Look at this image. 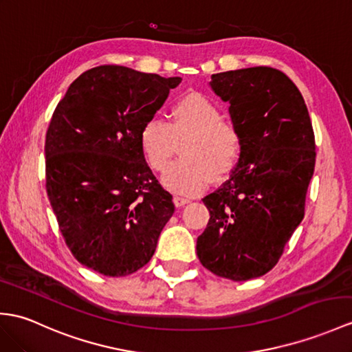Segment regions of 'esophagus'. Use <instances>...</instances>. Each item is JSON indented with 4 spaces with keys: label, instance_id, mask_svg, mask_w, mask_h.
Here are the masks:
<instances>
[{
    "label": "esophagus",
    "instance_id": "34e87169",
    "mask_svg": "<svg viewBox=\"0 0 352 352\" xmlns=\"http://www.w3.org/2000/svg\"><path fill=\"white\" fill-rule=\"evenodd\" d=\"M174 202H175L177 207H182V206H186V204H189V202H190V198H189V196H184V195L177 193V195L174 196Z\"/></svg>",
    "mask_w": 352,
    "mask_h": 352
}]
</instances>
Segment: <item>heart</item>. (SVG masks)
I'll use <instances>...</instances> for the list:
<instances>
[{
  "instance_id": "b5f03b06",
  "label": "heart",
  "mask_w": 352,
  "mask_h": 352,
  "mask_svg": "<svg viewBox=\"0 0 352 352\" xmlns=\"http://www.w3.org/2000/svg\"><path fill=\"white\" fill-rule=\"evenodd\" d=\"M182 157L162 177V183L177 193H193L206 186L211 174H230L239 163L244 138L240 126L223 117V111L201 93L179 97L170 109L169 122L153 117L139 132V145L148 166L162 173L173 160L178 144Z\"/></svg>"
}]
</instances>
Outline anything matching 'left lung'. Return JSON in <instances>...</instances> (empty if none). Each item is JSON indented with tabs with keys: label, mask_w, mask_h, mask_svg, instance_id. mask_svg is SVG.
<instances>
[{
	"label": "left lung",
	"mask_w": 352,
	"mask_h": 352,
	"mask_svg": "<svg viewBox=\"0 0 352 352\" xmlns=\"http://www.w3.org/2000/svg\"><path fill=\"white\" fill-rule=\"evenodd\" d=\"M230 102L244 146L230 178L202 198L208 225L196 241L211 273L243 282L268 273L305 217L315 135L303 96L283 72L249 67L211 75Z\"/></svg>",
	"instance_id": "left-lung-1"
}]
</instances>
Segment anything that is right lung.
<instances>
[{
  "instance_id": "right-lung-1",
  "label": "right lung",
  "mask_w": 352,
  "mask_h": 352,
  "mask_svg": "<svg viewBox=\"0 0 352 352\" xmlns=\"http://www.w3.org/2000/svg\"><path fill=\"white\" fill-rule=\"evenodd\" d=\"M182 78L124 65L84 72L56 104L45 141L46 193L72 255L122 277L153 258L173 195L145 163L139 132Z\"/></svg>"
}]
</instances>
